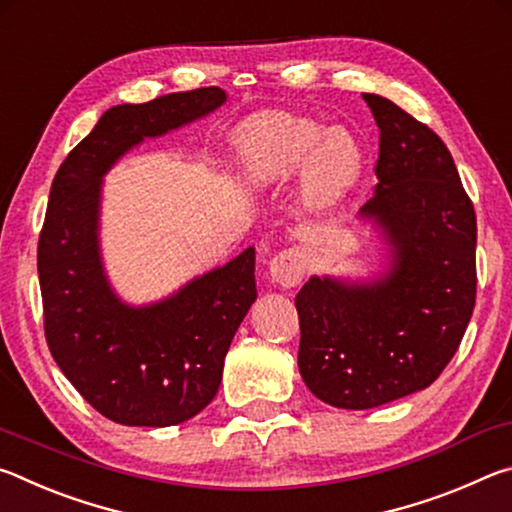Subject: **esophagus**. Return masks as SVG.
I'll list each match as a JSON object with an SVG mask.
<instances>
[{
    "instance_id": "34e87169",
    "label": "esophagus",
    "mask_w": 512,
    "mask_h": 512,
    "mask_svg": "<svg viewBox=\"0 0 512 512\" xmlns=\"http://www.w3.org/2000/svg\"><path fill=\"white\" fill-rule=\"evenodd\" d=\"M305 271H307L305 255H302L298 248L280 250V253L271 259V264H268L271 280L275 284H280L282 289L298 287V284L302 282V277H305Z\"/></svg>"
}]
</instances>
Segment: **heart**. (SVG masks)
<instances>
[{
  "instance_id": "heart-1",
  "label": "heart",
  "mask_w": 512,
  "mask_h": 512,
  "mask_svg": "<svg viewBox=\"0 0 512 512\" xmlns=\"http://www.w3.org/2000/svg\"><path fill=\"white\" fill-rule=\"evenodd\" d=\"M237 155L257 185L282 183L300 167L302 194L318 207L343 201L363 171V151L350 131H325L316 121L282 112L248 121L237 133Z\"/></svg>"
}]
</instances>
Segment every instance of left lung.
<instances>
[{
  "mask_svg": "<svg viewBox=\"0 0 512 512\" xmlns=\"http://www.w3.org/2000/svg\"><path fill=\"white\" fill-rule=\"evenodd\" d=\"M375 196L363 219L391 264L370 282L309 277L296 296L298 368L318 400L375 409L438 379L461 345L476 300V214L443 140L379 94Z\"/></svg>",
  "mask_w": 512,
  "mask_h": 512,
  "instance_id": "1",
  "label": "left lung"
}]
</instances>
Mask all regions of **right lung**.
<instances>
[{"label":"right lung","instance_id":"obj_1","mask_svg":"<svg viewBox=\"0 0 512 512\" xmlns=\"http://www.w3.org/2000/svg\"><path fill=\"white\" fill-rule=\"evenodd\" d=\"M221 88L173 92L103 112L51 183L38 277L51 357L85 402L126 427H171L214 400L223 359L257 298L255 248L144 307L121 302L101 262L103 176L146 137L223 106Z\"/></svg>","mask_w":512,"mask_h":512}]
</instances>
